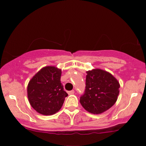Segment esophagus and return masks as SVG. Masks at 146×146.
<instances>
[{
    "label": "esophagus",
    "instance_id": "esophagus-1",
    "mask_svg": "<svg viewBox=\"0 0 146 146\" xmlns=\"http://www.w3.org/2000/svg\"><path fill=\"white\" fill-rule=\"evenodd\" d=\"M68 95H72V94H74L75 93V90H70V91H68L67 92Z\"/></svg>",
    "mask_w": 146,
    "mask_h": 146
}]
</instances>
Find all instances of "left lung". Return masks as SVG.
Here are the masks:
<instances>
[{
  "label": "left lung",
  "instance_id": "8db88e82",
  "mask_svg": "<svg viewBox=\"0 0 146 146\" xmlns=\"http://www.w3.org/2000/svg\"><path fill=\"white\" fill-rule=\"evenodd\" d=\"M86 73V87L80 102L89 113H102L116 102L119 84L110 73L103 70L94 69Z\"/></svg>",
  "mask_w": 146,
  "mask_h": 146
}]
</instances>
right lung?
Instances as JSON below:
<instances>
[{
  "label": "right lung",
  "instance_id": "1",
  "mask_svg": "<svg viewBox=\"0 0 146 146\" xmlns=\"http://www.w3.org/2000/svg\"><path fill=\"white\" fill-rule=\"evenodd\" d=\"M61 73V70L55 66H46L30 80L27 86L28 98L38 113L53 115L62 106L68 94L60 81Z\"/></svg>",
  "mask_w": 146,
  "mask_h": 146
}]
</instances>
